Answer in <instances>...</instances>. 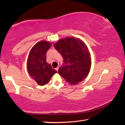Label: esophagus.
<instances>
[{
    "instance_id": "esophagus-1",
    "label": "esophagus",
    "mask_w": 125,
    "mask_h": 125,
    "mask_svg": "<svg viewBox=\"0 0 125 125\" xmlns=\"http://www.w3.org/2000/svg\"><path fill=\"white\" fill-rule=\"evenodd\" d=\"M58 69H59V68L58 67H57L56 68V70L58 72Z\"/></svg>"
}]
</instances>
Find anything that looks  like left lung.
Instances as JSON below:
<instances>
[{
    "label": "left lung",
    "instance_id": "8db88e82",
    "mask_svg": "<svg viewBox=\"0 0 125 125\" xmlns=\"http://www.w3.org/2000/svg\"><path fill=\"white\" fill-rule=\"evenodd\" d=\"M54 47L63 58L58 73L71 84H77L87 77L91 67V57L84 42L75 37H65L54 43Z\"/></svg>",
    "mask_w": 125,
    "mask_h": 125
}]
</instances>
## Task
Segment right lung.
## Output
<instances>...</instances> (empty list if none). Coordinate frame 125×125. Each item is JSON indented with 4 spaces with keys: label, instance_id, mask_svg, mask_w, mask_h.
Listing matches in <instances>:
<instances>
[{
    "label": "right lung",
    "instance_id": "1",
    "mask_svg": "<svg viewBox=\"0 0 125 125\" xmlns=\"http://www.w3.org/2000/svg\"><path fill=\"white\" fill-rule=\"evenodd\" d=\"M51 46L50 42L39 41L29 52L27 62V71L39 85H46L52 76L57 73L51 65L46 62V53Z\"/></svg>",
    "mask_w": 125,
    "mask_h": 125
}]
</instances>
